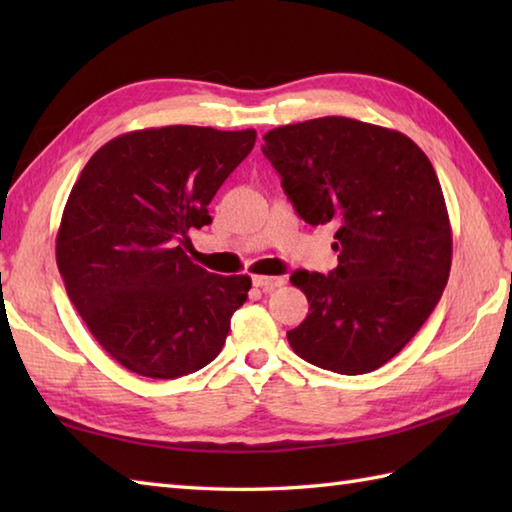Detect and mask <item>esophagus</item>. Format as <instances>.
<instances>
[{
    "label": "esophagus",
    "instance_id": "1",
    "mask_svg": "<svg viewBox=\"0 0 512 512\" xmlns=\"http://www.w3.org/2000/svg\"><path fill=\"white\" fill-rule=\"evenodd\" d=\"M253 284H255L257 288H262L264 292H270V290H275V288H279V286H284V277H264V275H255V277H253Z\"/></svg>",
    "mask_w": 512,
    "mask_h": 512
}]
</instances>
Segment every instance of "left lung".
<instances>
[{"label":"left lung","instance_id":"left-lung-1","mask_svg":"<svg viewBox=\"0 0 512 512\" xmlns=\"http://www.w3.org/2000/svg\"><path fill=\"white\" fill-rule=\"evenodd\" d=\"M262 151L301 220L336 226L339 266L290 277L310 303L290 347L336 374L374 372L449 281L451 224L433 165L405 134L345 116L270 129Z\"/></svg>","mask_w":512,"mask_h":512}]
</instances>
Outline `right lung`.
<instances>
[{"label":"right lung","mask_w":512,"mask_h":512,"mask_svg":"<svg viewBox=\"0 0 512 512\" xmlns=\"http://www.w3.org/2000/svg\"><path fill=\"white\" fill-rule=\"evenodd\" d=\"M255 129L169 125L103 145L65 202L57 266L103 350L129 372L178 378L222 352L250 277H222L184 253L191 228L255 145Z\"/></svg>","instance_id":"right-lung-1"}]
</instances>
